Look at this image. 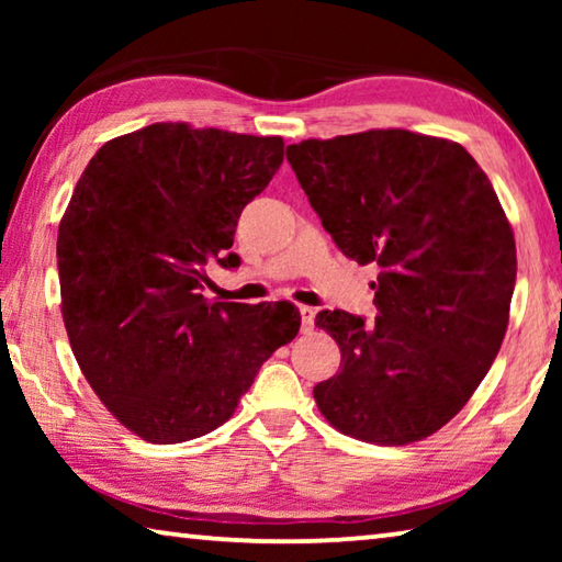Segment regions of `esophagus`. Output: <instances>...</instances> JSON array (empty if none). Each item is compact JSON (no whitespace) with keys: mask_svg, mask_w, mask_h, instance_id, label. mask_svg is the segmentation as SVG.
<instances>
[{"mask_svg":"<svg viewBox=\"0 0 562 562\" xmlns=\"http://www.w3.org/2000/svg\"><path fill=\"white\" fill-rule=\"evenodd\" d=\"M315 315H317V310H315V307H307V304H302V307H300V317H302V335H310V331L315 329Z\"/></svg>","mask_w":562,"mask_h":562,"instance_id":"1","label":"esophagus"}]
</instances>
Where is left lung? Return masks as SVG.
Returning a JSON list of instances; mask_svg holds the SVG:
<instances>
[{
    "label": "left lung",
    "instance_id": "obj_1",
    "mask_svg": "<svg viewBox=\"0 0 562 562\" xmlns=\"http://www.w3.org/2000/svg\"><path fill=\"white\" fill-rule=\"evenodd\" d=\"M310 205L347 258L376 262L364 322L322 310L339 374L322 416L379 446L422 441L461 412L506 337L516 240L488 176L453 140L374 128L288 146Z\"/></svg>",
    "mask_w": 562,
    "mask_h": 562
}]
</instances>
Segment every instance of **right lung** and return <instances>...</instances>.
I'll return each mask as SVG.
<instances>
[{"label": "right lung", "mask_w": 562, "mask_h": 562, "mask_svg": "<svg viewBox=\"0 0 562 562\" xmlns=\"http://www.w3.org/2000/svg\"><path fill=\"white\" fill-rule=\"evenodd\" d=\"M284 158L280 136L154 123L103 144L59 223L61 317L103 406L148 443L211 434L265 359L300 331L292 304L211 302L237 268L243 207Z\"/></svg>", "instance_id": "obj_1"}]
</instances>
